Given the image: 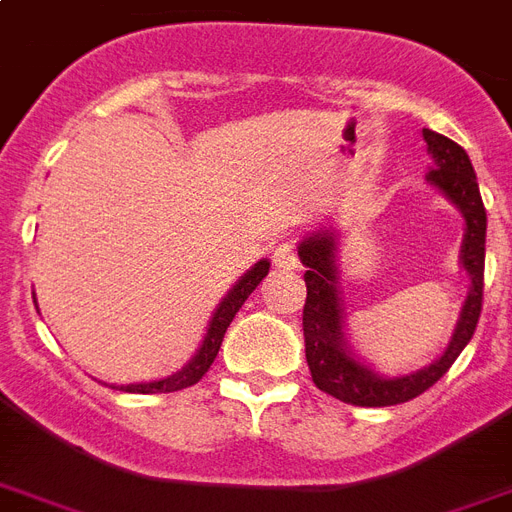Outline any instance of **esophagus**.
<instances>
[{
	"instance_id": "esophagus-1",
	"label": "esophagus",
	"mask_w": 512,
	"mask_h": 512,
	"mask_svg": "<svg viewBox=\"0 0 512 512\" xmlns=\"http://www.w3.org/2000/svg\"><path fill=\"white\" fill-rule=\"evenodd\" d=\"M273 265L279 268V271H295L297 265H300V257H297V249L292 244H279V247L273 249Z\"/></svg>"
}]
</instances>
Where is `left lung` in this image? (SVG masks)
I'll return each mask as SVG.
<instances>
[{
  "instance_id": "obj_1",
  "label": "left lung",
  "mask_w": 512,
  "mask_h": 512,
  "mask_svg": "<svg viewBox=\"0 0 512 512\" xmlns=\"http://www.w3.org/2000/svg\"><path fill=\"white\" fill-rule=\"evenodd\" d=\"M422 138L428 143L433 156V170L428 180L438 185L449 199L460 207L465 217V241H462V265L470 273V295L462 305L460 324L454 329L449 348L436 364H430L422 372L385 380L377 377L372 369H366L350 356L345 335H342V308L337 297L335 276V236L319 233L305 239L297 249L305 271V297L303 308V332H305V358L308 369L316 382V388L329 393L342 404L353 406H396L412 401L428 388H433L449 366L457 361L465 345L481 319L484 308V257H486V209L478 191L476 172L470 164L465 148L454 140L444 138L433 130H422Z\"/></svg>"
}]
</instances>
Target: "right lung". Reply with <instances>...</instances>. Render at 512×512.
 Returning a JSON list of instances; mask_svg holds the SVG:
<instances>
[{"instance_id": "add662e5", "label": "right lung", "mask_w": 512, "mask_h": 512, "mask_svg": "<svg viewBox=\"0 0 512 512\" xmlns=\"http://www.w3.org/2000/svg\"><path fill=\"white\" fill-rule=\"evenodd\" d=\"M268 268H271V263H268V260H260V263H257L249 273H244L239 284L228 292V297L220 303V308H217L212 321H209L207 337H204V342H201L199 353L191 358V364L183 366L180 372L167 377V380L143 382V385H122L119 390H127V393H175V390L196 385V382L209 372V366H212V361L217 358V350H220V345H223L225 329L231 327L233 316L239 313L244 300L255 292L257 284L268 276Z\"/></svg>"}]
</instances>
